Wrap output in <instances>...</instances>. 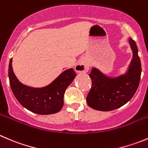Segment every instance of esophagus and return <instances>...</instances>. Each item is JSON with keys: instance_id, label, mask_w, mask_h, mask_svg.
Segmentation results:
<instances>
[{"instance_id": "1", "label": "esophagus", "mask_w": 148, "mask_h": 148, "mask_svg": "<svg viewBox=\"0 0 148 148\" xmlns=\"http://www.w3.org/2000/svg\"><path fill=\"white\" fill-rule=\"evenodd\" d=\"M74 69L78 73H86L89 70V66L87 61H80L77 65L74 67Z\"/></svg>"}]
</instances>
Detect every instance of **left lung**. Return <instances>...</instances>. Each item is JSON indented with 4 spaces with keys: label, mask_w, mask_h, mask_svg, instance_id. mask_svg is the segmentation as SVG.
<instances>
[{
    "label": "left lung",
    "mask_w": 148,
    "mask_h": 148,
    "mask_svg": "<svg viewBox=\"0 0 148 148\" xmlns=\"http://www.w3.org/2000/svg\"><path fill=\"white\" fill-rule=\"evenodd\" d=\"M129 42L133 56L125 74L110 77L97 68H92L89 74L92 87L87 103L92 108L101 111L115 110L130 101L137 91L141 77V62L136 42L132 38Z\"/></svg>",
    "instance_id": "1"
}]
</instances>
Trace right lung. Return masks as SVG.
<instances>
[{
    "instance_id": "1",
    "label": "right lung",
    "mask_w": 148,
    "mask_h": 148,
    "mask_svg": "<svg viewBox=\"0 0 148 148\" xmlns=\"http://www.w3.org/2000/svg\"><path fill=\"white\" fill-rule=\"evenodd\" d=\"M77 76L73 69L61 73L53 82L41 88L29 87L18 81L12 69V58L8 66L10 86L20 104L32 112L41 115L58 113L64 106L66 89Z\"/></svg>"
}]
</instances>
